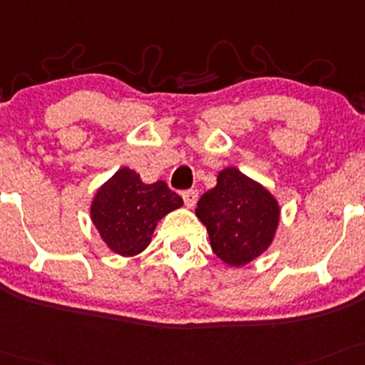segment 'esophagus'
<instances>
[{"label": "esophagus", "mask_w": 365, "mask_h": 365, "mask_svg": "<svg viewBox=\"0 0 365 365\" xmlns=\"http://www.w3.org/2000/svg\"><path fill=\"white\" fill-rule=\"evenodd\" d=\"M183 202H185V205L187 207H194V205L197 204V200H199V192L197 190H194V188H192V190H185L183 192Z\"/></svg>", "instance_id": "esophagus-1"}]
</instances>
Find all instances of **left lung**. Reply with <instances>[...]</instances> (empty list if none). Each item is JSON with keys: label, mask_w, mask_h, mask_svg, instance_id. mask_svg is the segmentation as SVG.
Segmentation results:
<instances>
[{"label": "left lung", "mask_w": 365, "mask_h": 365, "mask_svg": "<svg viewBox=\"0 0 365 365\" xmlns=\"http://www.w3.org/2000/svg\"><path fill=\"white\" fill-rule=\"evenodd\" d=\"M212 252L231 267H243L274 241L280 207L275 197L235 166L219 171L217 185L197 202Z\"/></svg>", "instance_id": "left-lung-1"}]
</instances>
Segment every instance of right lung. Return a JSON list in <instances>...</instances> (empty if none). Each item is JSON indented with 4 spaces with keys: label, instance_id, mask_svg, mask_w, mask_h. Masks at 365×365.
Instances as JSON below:
<instances>
[{
    "label": "right lung",
    "instance_id": "1",
    "mask_svg": "<svg viewBox=\"0 0 365 365\" xmlns=\"http://www.w3.org/2000/svg\"><path fill=\"white\" fill-rule=\"evenodd\" d=\"M182 205V197L165 182L148 185L124 166L96 190L90 216L113 253L134 257L151 243L158 221Z\"/></svg>",
    "mask_w": 365,
    "mask_h": 365
}]
</instances>
